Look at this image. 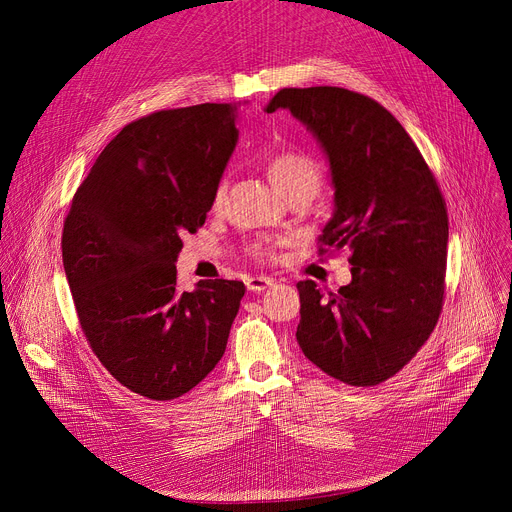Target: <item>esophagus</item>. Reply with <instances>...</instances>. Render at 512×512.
Listing matches in <instances>:
<instances>
[{
    "label": "esophagus",
    "mask_w": 512,
    "mask_h": 512,
    "mask_svg": "<svg viewBox=\"0 0 512 512\" xmlns=\"http://www.w3.org/2000/svg\"><path fill=\"white\" fill-rule=\"evenodd\" d=\"M274 284L272 278H265V276H251L247 278V288L251 292H263L265 288H270Z\"/></svg>",
    "instance_id": "esophagus-1"
}]
</instances>
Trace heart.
I'll return each mask as SVG.
<instances>
[{"instance_id": "heart-1", "label": "heart", "mask_w": 512, "mask_h": 512, "mask_svg": "<svg viewBox=\"0 0 512 512\" xmlns=\"http://www.w3.org/2000/svg\"><path fill=\"white\" fill-rule=\"evenodd\" d=\"M263 170L270 178L272 186L286 199L292 193L299 191H313L321 184V168L317 161L301 151H278L263 157ZM224 197V182L215 191L213 201L220 203ZM274 242L259 240L253 245V253L257 257H272Z\"/></svg>"}]
</instances>
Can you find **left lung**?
Here are the masks:
<instances>
[{"label": "left lung", "mask_w": 512, "mask_h": 512, "mask_svg": "<svg viewBox=\"0 0 512 512\" xmlns=\"http://www.w3.org/2000/svg\"><path fill=\"white\" fill-rule=\"evenodd\" d=\"M288 110L326 153L334 211L319 242L348 249L351 284L299 282L305 357L351 386L405 367L442 311L448 215L434 174L407 130L365 95L340 87L282 89L265 112ZM324 251V249H321Z\"/></svg>", "instance_id": "left-lung-1"}]
</instances>
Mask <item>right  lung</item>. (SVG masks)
Here are the masks:
<instances>
[{
    "instance_id": "obj_1",
    "label": "right lung",
    "mask_w": 512,
    "mask_h": 512,
    "mask_svg": "<svg viewBox=\"0 0 512 512\" xmlns=\"http://www.w3.org/2000/svg\"><path fill=\"white\" fill-rule=\"evenodd\" d=\"M238 105L201 103L124 126L78 186L62 259L93 353L128 390L172 400L220 363L245 284L176 288L182 234L205 224L238 143Z\"/></svg>"
}]
</instances>
